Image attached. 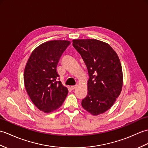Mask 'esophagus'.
Masks as SVG:
<instances>
[{
    "mask_svg": "<svg viewBox=\"0 0 148 148\" xmlns=\"http://www.w3.org/2000/svg\"><path fill=\"white\" fill-rule=\"evenodd\" d=\"M75 88H76V86H72L71 87V88L72 89V90H75Z\"/></svg>",
    "mask_w": 148,
    "mask_h": 148,
    "instance_id": "esophagus-1",
    "label": "esophagus"
}]
</instances>
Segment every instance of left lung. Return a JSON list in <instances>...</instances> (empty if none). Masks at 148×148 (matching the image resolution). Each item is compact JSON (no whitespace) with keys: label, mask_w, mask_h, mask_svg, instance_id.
<instances>
[{"label":"left lung","mask_w":148,"mask_h":148,"mask_svg":"<svg viewBox=\"0 0 148 148\" xmlns=\"http://www.w3.org/2000/svg\"><path fill=\"white\" fill-rule=\"evenodd\" d=\"M73 45L87 67L88 94L81 105L98 115L111 107L121 94L122 69L119 58L108 44L95 39L74 40Z\"/></svg>","instance_id":"obj_1"}]
</instances>
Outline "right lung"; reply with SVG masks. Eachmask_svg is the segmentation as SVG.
Returning <instances> with one entry per match:
<instances>
[{
    "label": "right lung",
    "instance_id": "1",
    "mask_svg": "<svg viewBox=\"0 0 148 148\" xmlns=\"http://www.w3.org/2000/svg\"><path fill=\"white\" fill-rule=\"evenodd\" d=\"M71 42L53 40L38 47L31 54L24 73L26 91L40 110L49 113L62 105L68 90L57 70L60 58Z\"/></svg>",
    "mask_w": 148,
    "mask_h": 148
}]
</instances>
